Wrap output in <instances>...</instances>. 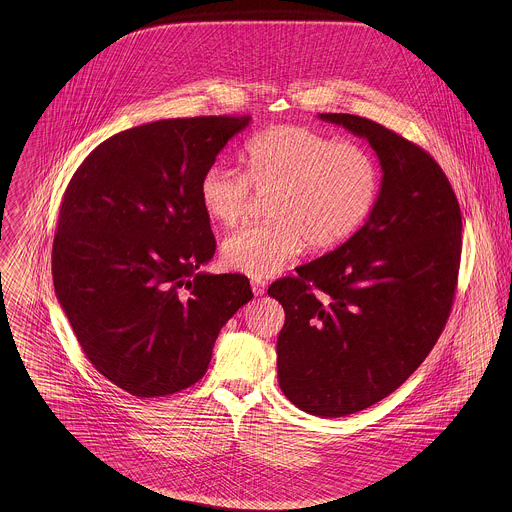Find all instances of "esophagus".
<instances>
[{
    "mask_svg": "<svg viewBox=\"0 0 512 512\" xmlns=\"http://www.w3.org/2000/svg\"><path fill=\"white\" fill-rule=\"evenodd\" d=\"M252 292H254V295H264L266 293V282L252 280Z\"/></svg>",
    "mask_w": 512,
    "mask_h": 512,
    "instance_id": "34e87169",
    "label": "esophagus"
}]
</instances>
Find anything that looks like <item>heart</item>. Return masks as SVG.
I'll return each mask as SVG.
<instances>
[{"label":"heart","instance_id":"heart-1","mask_svg":"<svg viewBox=\"0 0 512 512\" xmlns=\"http://www.w3.org/2000/svg\"><path fill=\"white\" fill-rule=\"evenodd\" d=\"M244 173L209 167L199 201L209 219L234 226L266 197L270 220L230 234L222 262L250 278H270L305 248L333 250L368 219L378 197V167L365 147L301 126H276L248 142Z\"/></svg>","mask_w":512,"mask_h":512}]
</instances>
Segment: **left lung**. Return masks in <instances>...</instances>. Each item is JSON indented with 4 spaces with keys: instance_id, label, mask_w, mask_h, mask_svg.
<instances>
[{
    "instance_id": "8db88e82",
    "label": "left lung",
    "mask_w": 512,
    "mask_h": 512,
    "mask_svg": "<svg viewBox=\"0 0 512 512\" xmlns=\"http://www.w3.org/2000/svg\"><path fill=\"white\" fill-rule=\"evenodd\" d=\"M365 138L382 181L365 224L333 252L276 280L286 323L278 382L319 418L361 412L424 363L451 313L461 260V211L436 159L353 114H319Z\"/></svg>"
}]
</instances>
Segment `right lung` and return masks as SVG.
Masks as SVG:
<instances>
[{"label":"right lung","instance_id":"right-lung-1","mask_svg":"<svg viewBox=\"0 0 512 512\" xmlns=\"http://www.w3.org/2000/svg\"><path fill=\"white\" fill-rule=\"evenodd\" d=\"M250 116L157 120L102 142L74 171L53 284L94 368L138 398L201 380L222 325L252 299L242 274H203L217 250L199 181Z\"/></svg>","mask_w":512,"mask_h":512}]
</instances>
